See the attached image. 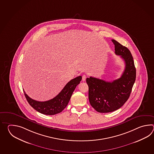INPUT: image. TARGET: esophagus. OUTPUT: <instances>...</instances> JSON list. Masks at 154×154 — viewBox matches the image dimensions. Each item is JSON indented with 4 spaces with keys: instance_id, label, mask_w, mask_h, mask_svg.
<instances>
[{
    "instance_id": "1",
    "label": "esophagus",
    "mask_w": 154,
    "mask_h": 154,
    "mask_svg": "<svg viewBox=\"0 0 154 154\" xmlns=\"http://www.w3.org/2000/svg\"><path fill=\"white\" fill-rule=\"evenodd\" d=\"M86 76L85 75H83L82 77V80L83 82H85V80H86Z\"/></svg>"
}]
</instances>
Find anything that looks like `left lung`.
<instances>
[{
  "label": "left lung",
  "mask_w": 154,
  "mask_h": 154,
  "mask_svg": "<svg viewBox=\"0 0 154 154\" xmlns=\"http://www.w3.org/2000/svg\"><path fill=\"white\" fill-rule=\"evenodd\" d=\"M115 54L125 62V71L121 78L113 82H106L90 76L86 79L90 105L100 113L111 112L121 108L128 100L136 78V69L131 52L115 39Z\"/></svg>",
  "instance_id": "1"
}]
</instances>
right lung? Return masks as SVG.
I'll return each instance as SVG.
<instances>
[{"instance_id":"obj_1","label":"right lung","mask_w":154,"mask_h":154,"mask_svg":"<svg viewBox=\"0 0 154 154\" xmlns=\"http://www.w3.org/2000/svg\"><path fill=\"white\" fill-rule=\"evenodd\" d=\"M82 79V76H79L71 80L66 84L58 95L48 101H37L30 98L25 92L24 94L29 103L37 111L43 115H56L61 112L66 107L72 92Z\"/></svg>"}]
</instances>
